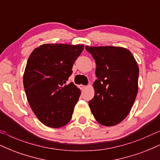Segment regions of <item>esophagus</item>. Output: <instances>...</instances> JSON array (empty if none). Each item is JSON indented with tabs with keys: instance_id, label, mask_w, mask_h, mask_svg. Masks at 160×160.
Listing matches in <instances>:
<instances>
[{
	"instance_id": "esophagus-1",
	"label": "esophagus",
	"mask_w": 160,
	"mask_h": 160,
	"mask_svg": "<svg viewBox=\"0 0 160 160\" xmlns=\"http://www.w3.org/2000/svg\"><path fill=\"white\" fill-rule=\"evenodd\" d=\"M80 89H86V86L80 85Z\"/></svg>"
}]
</instances>
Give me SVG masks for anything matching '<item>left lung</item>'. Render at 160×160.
I'll return each instance as SVG.
<instances>
[{"mask_svg": "<svg viewBox=\"0 0 160 160\" xmlns=\"http://www.w3.org/2000/svg\"><path fill=\"white\" fill-rule=\"evenodd\" d=\"M86 49L96 63L95 95L89 102V108L99 123L115 126L127 117L137 96V62L123 47L86 46Z\"/></svg>", "mask_w": 160, "mask_h": 160, "instance_id": "left-lung-1", "label": "left lung"}]
</instances>
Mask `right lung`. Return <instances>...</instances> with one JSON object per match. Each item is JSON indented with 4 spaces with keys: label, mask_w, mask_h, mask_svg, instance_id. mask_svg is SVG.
Listing matches in <instances>:
<instances>
[{
    "label": "right lung",
    "mask_w": 160,
    "mask_h": 160,
    "mask_svg": "<svg viewBox=\"0 0 160 160\" xmlns=\"http://www.w3.org/2000/svg\"><path fill=\"white\" fill-rule=\"evenodd\" d=\"M83 45L47 43L34 49L28 59L23 84L28 102L45 126L60 128L70 122L80 90L68 83Z\"/></svg>",
    "instance_id": "add662e5"
}]
</instances>
